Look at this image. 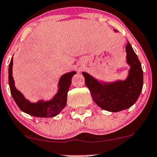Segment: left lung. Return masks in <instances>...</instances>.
I'll return each mask as SVG.
<instances>
[{
    "mask_svg": "<svg viewBox=\"0 0 157 157\" xmlns=\"http://www.w3.org/2000/svg\"><path fill=\"white\" fill-rule=\"evenodd\" d=\"M114 31L117 32L116 30ZM126 62L130 69L124 80L99 81L87 72H82L94 102L109 112H119L129 108L136 102L143 89L142 67L129 41L126 46Z\"/></svg>",
    "mask_w": 157,
    "mask_h": 157,
    "instance_id": "8db88e82",
    "label": "left lung"
}]
</instances>
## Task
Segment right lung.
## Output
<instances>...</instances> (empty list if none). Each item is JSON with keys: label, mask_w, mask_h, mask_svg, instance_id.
<instances>
[{"label": "right lung", "mask_w": 157, "mask_h": 157, "mask_svg": "<svg viewBox=\"0 0 157 157\" xmlns=\"http://www.w3.org/2000/svg\"><path fill=\"white\" fill-rule=\"evenodd\" d=\"M12 68L13 57L9 67V85L13 99L22 112L40 118H51L61 112L67 105V93L71 83V77L77 73L76 71L67 72L60 77L58 83V92L52 99L48 101L41 99L33 103L26 99L16 88L12 76Z\"/></svg>", "instance_id": "obj_1"}]
</instances>
